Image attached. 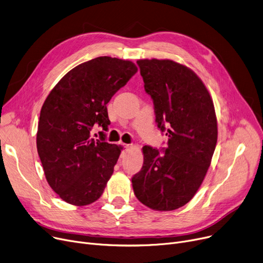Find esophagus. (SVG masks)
<instances>
[{"instance_id":"obj_1","label":"esophagus","mask_w":263,"mask_h":263,"mask_svg":"<svg viewBox=\"0 0 263 263\" xmlns=\"http://www.w3.org/2000/svg\"><path fill=\"white\" fill-rule=\"evenodd\" d=\"M121 146H122V148H123V152L127 151V149H129V148L132 147V145H130V144H124V143H122V144H121Z\"/></svg>"}]
</instances>
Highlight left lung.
<instances>
[{
  "instance_id": "1",
  "label": "left lung",
  "mask_w": 263,
  "mask_h": 263,
  "mask_svg": "<svg viewBox=\"0 0 263 263\" xmlns=\"http://www.w3.org/2000/svg\"><path fill=\"white\" fill-rule=\"evenodd\" d=\"M144 90L154 104L157 127L168 146L144 145L143 166L132 179L141 203L173 211L191 201L202 184L217 142L214 104L202 80L171 60H138Z\"/></svg>"
}]
</instances>
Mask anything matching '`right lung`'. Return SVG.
<instances>
[{"mask_svg":"<svg viewBox=\"0 0 263 263\" xmlns=\"http://www.w3.org/2000/svg\"><path fill=\"white\" fill-rule=\"evenodd\" d=\"M138 68L130 61L99 57L76 66L47 96L36 136L45 176L65 202L87 205L101 197L121 154V146L91 137L110 124L107 104Z\"/></svg>","mask_w":263,"mask_h":263,"instance_id":"right-lung-1","label":"right lung"}]
</instances>
